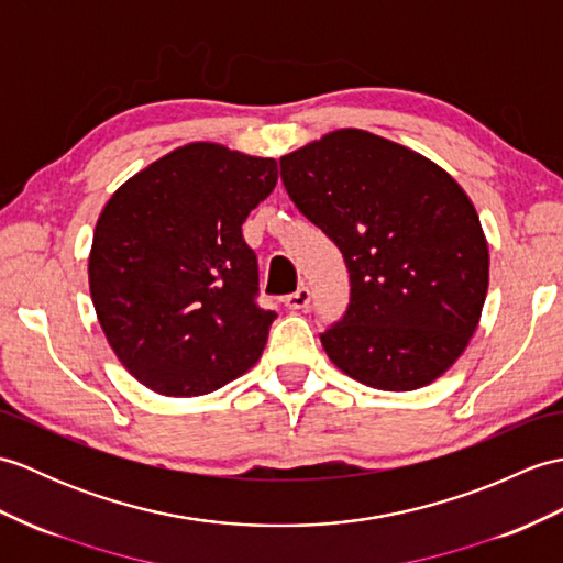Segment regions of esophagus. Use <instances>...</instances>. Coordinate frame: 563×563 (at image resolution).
<instances>
[{
	"label": "esophagus",
	"instance_id": "esophagus-1",
	"mask_svg": "<svg viewBox=\"0 0 563 563\" xmlns=\"http://www.w3.org/2000/svg\"><path fill=\"white\" fill-rule=\"evenodd\" d=\"M309 302H311V292L307 290V287H299L297 292L285 297V307H287V309H295V311L307 309Z\"/></svg>",
	"mask_w": 563,
	"mask_h": 563
}]
</instances>
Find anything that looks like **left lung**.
<instances>
[{
  "mask_svg": "<svg viewBox=\"0 0 563 563\" xmlns=\"http://www.w3.org/2000/svg\"><path fill=\"white\" fill-rule=\"evenodd\" d=\"M280 177L350 273V305L321 333L325 355L382 390L439 378L473 338L489 285L485 232L459 181L360 129L283 155Z\"/></svg>",
  "mask_w": 563,
  "mask_h": 563,
  "instance_id": "8db88e82",
  "label": "left lung"
}]
</instances>
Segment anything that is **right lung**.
I'll use <instances>...</instances> for the list:
<instances>
[{
    "instance_id": "1",
    "label": "right lung",
    "mask_w": 563,
    "mask_h": 563,
    "mask_svg": "<svg viewBox=\"0 0 563 563\" xmlns=\"http://www.w3.org/2000/svg\"><path fill=\"white\" fill-rule=\"evenodd\" d=\"M276 181V161L189 143L102 208L90 297L114 355L155 394H211L264 352L278 313L258 305L242 222Z\"/></svg>"
}]
</instances>
